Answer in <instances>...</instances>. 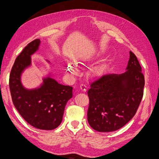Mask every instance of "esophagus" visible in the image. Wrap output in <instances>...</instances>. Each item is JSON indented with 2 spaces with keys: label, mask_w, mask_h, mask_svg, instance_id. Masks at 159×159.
Segmentation results:
<instances>
[{
  "label": "esophagus",
  "mask_w": 159,
  "mask_h": 159,
  "mask_svg": "<svg viewBox=\"0 0 159 159\" xmlns=\"http://www.w3.org/2000/svg\"><path fill=\"white\" fill-rule=\"evenodd\" d=\"M80 88L83 91H86L87 90V86L86 85H84V84H81L80 86Z\"/></svg>",
  "instance_id": "obj_1"
}]
</instances>
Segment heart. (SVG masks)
<instances>
[{"instance_id":"heart-1","label":"heart","mask_w":159,"mask_h":159,"mask_svg":"<svg viewBox=\"0 0 159 159\" xmlns=\"http://www.w3.org/2000/svg\"><path fill=\"white\" fill-rule=\"evenodd\" d=\"M67 69H68V71L71 73L72 74H77V66L76 64H70L68 67H67ZM93 72L95 74H98L100 72H101V68L98 67V68H96L94 69Z\"/></svg>"}]
</instances>
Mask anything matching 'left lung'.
<instances>
[{
    "mask_svg": "<svg viewBox=\"0 0 159 159\" xmlns=\"http://www.w3.org/2000/svg\"><path fill=\"white\" fill-rule=\"evenodd\" d=\"M124 73L109 74L92 82L88 91V121L93 129L111 132L126 125L135 115L143 97L144 77L135 55Z\"/></svg>",
    "mask_w": 159,
    "mask_h": 159,
    "instance_id": "obj_1",
    "label": "left lung"
}]
</instances>
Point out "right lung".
Masks as SVG:
<instances>
[{
	"label": "right lung",
	"mask_w": 159,
	"mask_h": 159,
	"mask_svg": "<svg viewBox=\"0 0 159 159\" xmlns=\"http://www.w3.org/2000/svg\"><path fill=\"white\" fill-rule=\"evenodd\" d=\"M40 44V39L33 40L16 57L10 75V89L13 103L25 120L37 129L52 130L62 122L66 103L73 97V88L59 84L51 75L43 78L37 88L24 87L21 75L31 66V56Z\"/></svg>",
	"instance_id": "obj_1"
}]
</instances>
